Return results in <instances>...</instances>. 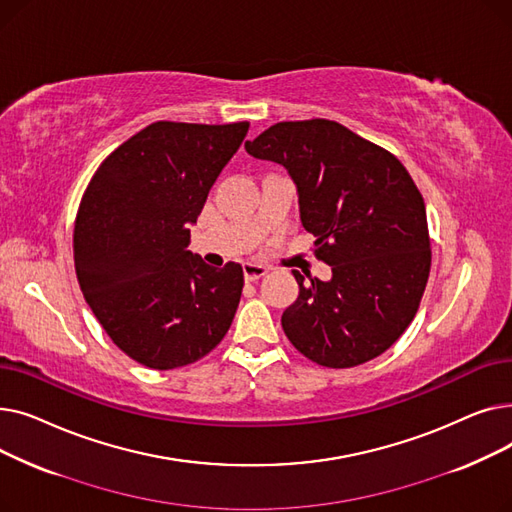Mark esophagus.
<instances>
[{
	"label": "esophagus",
	"mask_w": 512,
	"mask_h": 512,
	"mask_svg": "<svg viewBox=\"0 0 512 512\" xmlns=\"http://www.w3.org/2000/svg\"><path fill=\"white\" fill-rule=\"evenodd\" d=\"M242 272H245V278L249 282H255V280H259L261 276L267 274V267L259 265V263H245V265H242Z\"/></svg>",
	"instance_id": "34e87169"
}]
</instances>
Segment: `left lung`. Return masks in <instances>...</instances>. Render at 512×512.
<instances>
[{"instance_id":"1","label":"left lung","mask_w":512,"mask_h":512,"mask_svg":"<svg viewBox=\"0 0 512 512\" xmlns=\"http://www.w3.org/2000/svg\"><path fill=\"white\" fill-rule=\"evenodd\" d=\"M245 149L284 166L301 222L332 280L299 282L282 313L292 346L317 365L346 369L380 357L413 321L432 265L425 203L407 168L334 120L278 122Z\"/></svg>"}]
</instances>
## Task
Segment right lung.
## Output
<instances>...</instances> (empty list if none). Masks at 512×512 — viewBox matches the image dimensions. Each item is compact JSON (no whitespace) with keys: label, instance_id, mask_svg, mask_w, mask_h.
<instances>
[{"label":"right lung","instance_id":"add662e5","mask_svg":"<svg viewBox=\"0 0 512 512\" xmlns=\"http://www.w3.org/2000/svg\"><path fill=\"white\" fill-rule=\"evenodd\" d=\"M249 122H153L107 155L80 201L74 267L114 344L151 369L191 365L226 336L240 263L222 270L188 251L209 188Z\"/></svg>","mask_w":512,"mask_h":512}]
</instances>
